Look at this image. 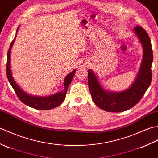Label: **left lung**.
<instances>
[{
    "label": "left lung",
    "instance_id": "1",
    "mask_svg": "<svg viewBox=\"0 0 158 158\" xmlns=\"http://www.w3.org/2000/svg\"><path fill=\"white\" fill-rule=\"evenodd\" d=\"M134 31L143 45V58L138 75L129 89L122 92L105 91L92 70H88V86L92 100L105 111L117 113L131 109L140 101L152 82L153 50L151 40L141 26H136Z\"/></svg>",
    "mask_w": 158,
    "mask_h": 158
}]
</instances>
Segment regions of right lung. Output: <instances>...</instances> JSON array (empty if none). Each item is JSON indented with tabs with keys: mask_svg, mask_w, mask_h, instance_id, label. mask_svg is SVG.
<instances>
[{
	"mask_svg": "<svg viewBox=\"0 0 158 158\" xmlns=\"http://www.w3.org/2000/svg\"><path fill=\"white\" fill-rule=\"evenodd\" d=\"M18 31V28L17 29V32ZM17 34L15 36L14 39L11 43L9 49L7 52V61H6V76L10 84L12 86V88L14 89V91L18 96V98L21 100V101L25 104V105H28V106H31L32 108H34L36 109L39 110H49L56 107L60 106L62 102L64 100L66 97V94L67 92V89H68L69 86L70 85V82H71L72 79L75 75L76 70H74L73 72L70 73L69 75L66 77L64 79V89L61 92L56 94L52 95L48 97H39V96H31L28 95L24 92L19 88V86L16 84L14 79H13L12 75H11V66H10V54H11V49L14 43Z\"/></svg>",
	"mask_w": 158,
	"mask_h": 158,
	"instance_id": "right-lung-1",
	"label": "right lung"
}]
</instances>
